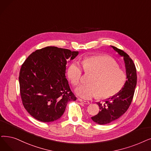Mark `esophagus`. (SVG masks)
<instances>
[{
	"instance_id": "esophagus-1",
	"label": "esophagus",
	"mask_w": 151,
	"mask_h": 151,
	"mask_svg": "<svg viewBox=\"0 0 151 151\" xmlns=\"http://www.w3.org/2000/svg\"><path fill=\"white\" fill-rule=\"evenodd\" d=\"M78 101H79L80 102L83 103L84 104H86V105H88L90 104V102L89 101H84V100H82L81 99H78Z\"/></svg>"
}]
</instances>
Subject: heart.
<instances>
[{
  "label": "heart",
  "instance_id": "obj_1",
  "mask_svg": "<svg viewBox=\"0 0 151 151\" xmlns=\"http://www.w3.org/2000/svg\"><path fill=\"white\" fill-rule=\"evenodd\" d=\"M85 73L92 75L89 84L81 85L75 89L76 94L84 99L99 96L106 99L116 94L123 88L127 76L117 63L107 56L95 55L84 58L81 62ZM68 78L74 86L83 80V70L77 61L71 62L68 68Z\"/></svg>",
  "mask_w": 151,
  "mask_h": 151
}]
</instances>
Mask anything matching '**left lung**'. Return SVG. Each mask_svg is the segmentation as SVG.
<instances>
[{"label":"left lung","instance_id":"left-lung-1","mask_svg":"<svg viewBox=\"0 0 151 151\" xmlns=\"http://www.w3.org/2000/svg\"><path fill=\"white\" fill-rule=\"evenodd\" d=\"M111 47L123 57L127 81L123 88L116 94L109 98L103 104L97 103L100 109L99 114L92 116L91 119L99 124H106L112 122L127 112L132 102L137 83L136 69L132 58L122 50L112 45Z\"/></svg>","mask_w":151,"mask_h":151}]
</instances>
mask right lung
Returning a JSON list of instances; mask_svg holds the SVG:
<instances>
[{"instance_id":"right-lung-1","label":"right lung","mask_w":151,"mask_h":151,"mask_svg":"<svg viewBox=\"0 0 151 151\" xmlns=\"http://www.w3.org/2000/svg\"><path fill=\"white\" fill-rule=\"evenodd\" d=\"M78 51L49 46L36 50L27 58L19 71L23 105L35 119L54 122L62 116L70 101L76 100L65 76L67 62Z\"/></svg>"}]
</instances>
